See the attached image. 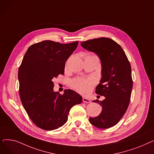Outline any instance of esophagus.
Returning a JSON list of instances; mask_svg holds the SVG:
<instances>
[{
	"label": "esophagus",
	"mask_w": 154,
	"mask_h": 154,
	"mask_svg": "<svg viewBox=\"0 0 154 154\" xmlns=\"http://www.w3.org/2000/svg\"><path fill=\"white\" fill-rule=\"evenodd\" d=\"M82 100H83V102H85V103H90V102H91V100H90L89 99H88L86 98V97H83Z\"/></svg>",
	"instance_id": "obj_1"
}]
</instances>
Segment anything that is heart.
<instances>
[{
    "label": "heart",
    "instance_id": "1",
    "mask_svg": "<svg viewBox=\"0 0 154 154\" xmlns=\"http://www.w3.org/2000/svg\"><path fill=\"white\" fill-rule=\"evenodd\" d=\"M94 56V55H88ZM94 81L92 79H77L72 81V85L75 90L82 94H87L90 91Z\"/></svg>",
    "mask_w": 154,
    "mask_h": 154
}]
</instances>
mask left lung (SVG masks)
Wrapping results in <instances>:
<instances>
[{
	"mask_svg": "<svg viewBox=\"0 0 154 154\" xmlns=\"http://www.w3.org/2000/svg\"><path fill=\"white\" fill-rule=\"evenodd\" d=\"M81 45L100 59L102 79L95 92L106 97L93 101L100 105L102 112L89 121L99 128L112 127L125 114L130 102L133 85L130 62L122 48L111 38H94L81 42Z\"/></svg>",
	"mask_w": 154,
	"mask_h": 154,
	"instance_id": "left-lung-1",
	"label": "left lung"
}]
</instances>
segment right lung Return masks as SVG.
Segmentation results:
<instances>
[{"label": "right lung", "instance_id": "add662e5", "mask_svg": "<svg viewBox=\"0 0 154 154\" xmlns=\"http://www.w3.org/2000/svg\"><path fill=\"white\" fill-rule=\"evenodd\" d=\"M79 42L60 44L44 40L30 45L18 72L19 95L24 109L38 127L52 131L66 123L70 109L82 101L77 92L54 91L53 80L64 73L68 58Z\"/></svg>", "mask_w": 154, "mask_h": 154}]
</instances>
